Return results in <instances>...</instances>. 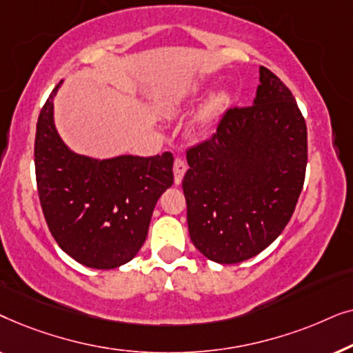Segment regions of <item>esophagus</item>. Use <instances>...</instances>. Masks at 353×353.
<instances>
[{"label":"esophagus","mask_w":353,"mask_h":353,"mask_svg":"<svg viewBox=\"0 0 353 353\" xmlns=\"http://www.w3.org/2000/svg\"><path fill=\"white\" fill-rule=\"evenodd\" d=\"M186 173V163L183 159L176 157L175 162H173V180H175V185H180L183 176H185Z\"/></svg>","instance_id":"esophagus-1"}]
</instances>
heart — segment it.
Returning a JSON list of instances; mask_svg holds the SVG:
<instances>
[{"label":"heart","mask_w":353,"mask_h":353,"mask_svg":"<svg viewBox=\"0 0 353 353\" xmlns=\"http://www.w3.org/2000/svg\"><path fill=\"white\" fill-rule=\"evenodd\" d=\"M197 93H199V88H196L191 93L185 96H180V98H173L167 103V114H176L181 108H185L188 103H191L192 99L196 98ZM231 103V91L228 88H220L212 93L209 98L205 99V103L202 104L199 110V115H197V122H199L201 128L207 130L212 127V123L215 122L216 119L220 117V114L228 108Z\"/></svg>","instance_id":"obj_1"}]
</instances>
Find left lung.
<instances>
[{"label": "left lung", "instance_id": "left-lung-1", "mask_svg": "<svg viewBox=\"0 0 353 353\" xmlns=\"http://www.w3.org/2000/svg\"><path fill=\"white\" fill-rule=\"evenodd\" d=\"M249 108L230 109L209 141L188 151V230L212 262L267 249L291 220L307 167V127L286 85L265 67Z\"/></svg>", "mask_w": 353, "mask_h": 353}]
</instances>
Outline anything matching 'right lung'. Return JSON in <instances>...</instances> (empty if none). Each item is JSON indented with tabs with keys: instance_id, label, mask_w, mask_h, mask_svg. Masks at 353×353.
I'll return each mask as SVG.
<instances>
[{
	"instance_id": "right-lung-1",
	"label": "right lung",
	"mask_w": 353,
	"mask_h": 353,
	"mask_svg": "<svg viewBox=\"0 0 353 353\" xmlns=\"http://www.w3.org/2000/svg\"><path fill=\"white\" fill-rule=\"evenodd\" d=\"M61 85L37 123L35 172L43 214L56 243L72 259L88 268H117L146 241L154 207L173 185V156L96 159L72 151L54 123Z\"/></svg>"
}]
</instances>
